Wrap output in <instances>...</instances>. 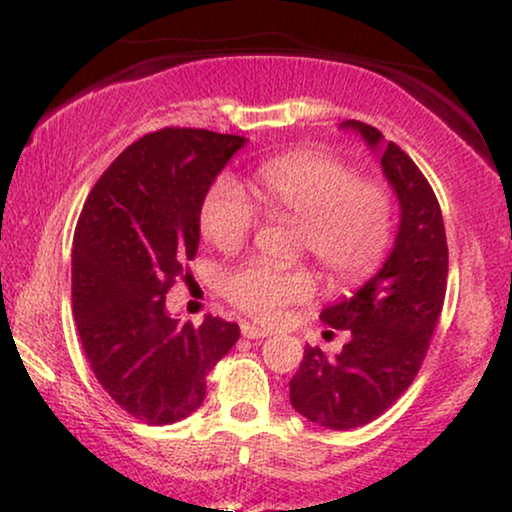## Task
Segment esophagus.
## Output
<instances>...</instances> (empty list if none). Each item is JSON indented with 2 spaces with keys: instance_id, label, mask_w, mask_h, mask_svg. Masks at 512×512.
Returning a JSON list of instances; mask_svg holds the SVG:
<instances>
[{
  "instance_id": "esophagus-1",
  "label": "esophagus",
  "mask_w": 512,
  "mask_h": 512,
  "mask_svg": "<svg viewBox=\"0 0 512 512\" xmlns=\"http://www.w3.org/2000/svg\"><path fill=\"white\" fill-rule=\"evenodd\" d=\"M242 335L249 340H263V338H268V331H265V328H258L254 324H242Z\"/></svg>"
}]
</instances>
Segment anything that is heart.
I'll return each instance as SVG.
<instances>
[{
  "instance_id": "obj_1",
  "label": "heart",
  "mask_w": 512,
  "mask_h": 512,
  "mask_svg": "<svg viewBox=\"0 0 512 512\" xmlns=\"http://www.w3.org/2000/svg\"><path fill=\"white\" fill-rule=\"evenodd\" d=\"M254 188L272 216L300 221L298 249L310 251L333 284H359L384 258L394 226L387 188L359 179L345 160L326 151H291L270 158L254 174ZM200 233L219 251H237L256 226V209L235 179H216L198 212ZM317 289L307 265H275L261 258L226 277V298L261 321L279 319Z\"/></svg>"
}]
</instances>
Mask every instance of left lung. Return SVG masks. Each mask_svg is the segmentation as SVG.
Instances as JSON below:
<instances>
[{
	"instance_id": "8db88e82",
	"label": "left lung",
	"mask_w": 512,
	"mask_h": 512,
	"mask_svg": "<svg viewBox=\"0 0 512 512\" xmlns=\"http://www.w3.org/2000/svg\"><path fill=\"white\" fill-rule=\"evenodd\" d=\"M359 132L380 158L401 205L394 249L352 298L328 305L321 321L349 331L340 354L305 347L289 382L291 405L310 422L347 431L391 408L422 368L447 289V240L436 193L408 153L361 121Z\"/></svg>"
}]
</instances>
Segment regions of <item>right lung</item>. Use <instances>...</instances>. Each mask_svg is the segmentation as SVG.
Returning a JSON list of instances; mask_svg holds the SVG:
<instances>
[{
    "mask_svg": "<svg viewBox=\"0 0 512 512\" xmlns=\"http://www.w3.org/2000/svg\"><path fill=\"white\" fill-rule=\"evenodd\" d=\"M247 139L163 128L130 144L90 191L76 223L72 305L102 389L135 419L172 424L205 401L207 375L240 326H200L165 310L174 279L198 254L200 202Z\"/></svg>",
    "mask_w": 512,
    "mask_h": 512,
    "instance_id": "1",
    "label": "right lung"
}]
</instances>
